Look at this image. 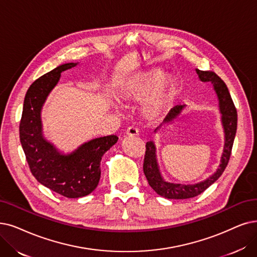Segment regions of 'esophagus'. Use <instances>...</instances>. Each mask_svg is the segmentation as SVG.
I'll list each match as a JSON object with an SVG mask.
<instances>
[{"mask_svg":"<svg viewBox=\"0 0 257 257\" xmlns=\"http://www.w3.org/2000/svg\"><path fill=\"white\" fill-rule=\"evenodd\" d=\"M125 134L127 136H138L139 135V131L138 128H136L135 126H130L126 131H125Z\"/></svg>","mask_w":257,"mask_h":257,"instance_id":"34e87169","label":"esophagus"}]
</instances>
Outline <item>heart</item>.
<instances>
[{
    "instance_id": "obj_1",
    "label": "heart",
    "mask_w": 257,
    "mask_h": 257,
    "mask_svg": "<svg viewBox=\"0 0 257 257\" xmlns=\"http://www.w3.org/2000/svg\"><path fill=\"white\" fill-rule=\"evenodd\" d=\"M149 91L141 110L146 118L155 120L166 112L175 96L176 82L171 75L161 77L158 70H152L131 77L121 82L116 95L120 101L131 102L140 100Z\"/></svg>"
}]
</instances>
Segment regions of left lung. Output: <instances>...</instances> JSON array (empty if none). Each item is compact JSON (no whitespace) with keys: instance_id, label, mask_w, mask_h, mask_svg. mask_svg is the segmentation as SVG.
Listing matches in <instances>:
<instances>
[{"instance_id":"1","label":"left lung","mask_w":257,"mask_h":257,"mask_svg":"<svg viewBox=\"0 0 257 257\" xmlns=\"http://www.w3.org/2000/svg\"><path fill=\"white\" fill-rule=\"evenodd\" d=\"M196 73L200 81L211 82L214 90L217 94L219 100V110L221 114V123L224 132L223 152L217 171L208 179L195 184L172 183L166 181L161 176L156 157V147L154 145V142H147L145 162H143V172H145V175L151 188L158 195H160V196L169 199H187L197 196V195L201 194L203 191H206L211 184H213L221 176L224 169L228 166L236 130H237V111H236L228 87L224 84V82L214 71H203L196 69ZM184 105L174 106L170 110L168 116L164 118L163 122L169 123L174 119H176L181 114ZM161 124L155 130V132H157V130H159Z\"/></svg>"}]
</instances>
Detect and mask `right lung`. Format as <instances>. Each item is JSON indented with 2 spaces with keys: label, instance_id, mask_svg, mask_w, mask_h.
<instances>
[{
  "label": "right lung",
  "instance_id": "obj_1",
  "mask_svg": "<svg viewBox=\"0 0 257 257\" xmlns=\"http://www.w3.org/2000/svg\"><path fill=\"white\" fill-rule=\"evenodd\" d=\"M77 64L60 65L30 85L20 122V141L33 175L44 187L67 198L86 196L97 188L102 156L118 141L115 135L91 139L65 155L44 138L41 121L43 104L58 84L61 73Z\"/></svg>",
  "mask_w": 257,
  "mask_h": 257
}]
</instances>
